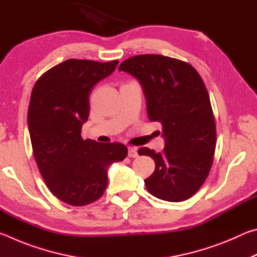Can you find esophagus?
I'll return each instance as SVG.
<instances>
[{
    "instance_id": "esophagus-1",
    "label": "esophagus",
    "mask_w": 257,
    "mask_h": 257,
    "mask_svg": "<svg viewBox=\"0 0 257 257\" xmlns=\"http://www.w3.org/2000/svg\"><path fill=\"white\" fill-rule=\"evenodd\" d=\"M128 156H129V158H137V156H138L137 149H135V147H129V149H128Z\"/></svg>"
}]
</instances>
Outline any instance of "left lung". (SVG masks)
Wrapping results in <instances>:
<instances>
[{
	"mask_svg": "<svg viewBox=\"0 0 257 257\" xmlns=\"http://www.w3.org/2000/svg\"><path fill=\"white\" fill-rule=\"evenodd\" d=\"M119 70L139 81L149 119L163 128L162 153L138 151L155 162V171L145 179L147 190L163 201H185L205 181L215 151V122L201 76L190 64L159 54L133 56Z\"/></svg>",
	"mask_w": 257,
	"mask_h": 257,
	"instance_id": "8db88e82",
	"label": "left lung"
}]
</instances>
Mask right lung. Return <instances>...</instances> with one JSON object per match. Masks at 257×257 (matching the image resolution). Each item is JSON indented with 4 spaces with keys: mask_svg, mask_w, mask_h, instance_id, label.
<instances>
[{
    "mask_svg": "<svg viewBox=\"0 0 257 257\" xmlns=\"http://www.w3.org/2000/svg\"><path fill=\"white\" fill-rule=\"evenodd\" d=\"M119 61L101 63L70 59L45 72L35 84L28 107L33 153L51 193L73 206L102 196L108 167L127 156L120 143L81 138L95 84L110 76Z\"/></svg>",
    "mask_w": 257,
    "mask_h": 257,
    "instance_id": "add662e5",
    "label": "right lung"
}]
</instances>
